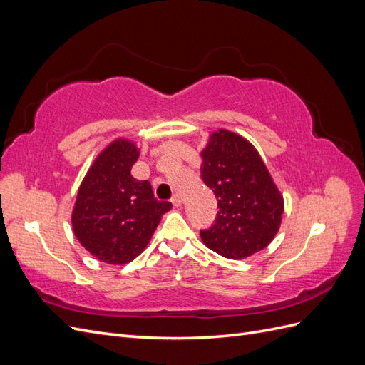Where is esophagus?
<instances>
[{"instance_id":"34e87169","label":"esophagus","mask_w":365,"mask_h":365,"mask_svg":"<svg viewBox=\"0 0 365 365\" xmlns=\"http://www.w3.org/2000/svg\"><path fill=\"white\" fill-rule=\"evenodd\" d=\"M170 202H172L175 207H180V205L182 204L181 196H180V195H173V196H172V200H170Z\"/></svg>"}]
</instances>
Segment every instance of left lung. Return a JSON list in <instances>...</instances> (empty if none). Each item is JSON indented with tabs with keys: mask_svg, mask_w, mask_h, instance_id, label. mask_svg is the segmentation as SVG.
Here are the masks:
<instances>
[{
	"mask_svg": "<svg viewBox=\"0 0 365 365\" xmlns=\"http://www.w3.org/2000/svg\"><path fill=\"white\" fill-rule=\"evenodd\" d=\"M201 178L217 200L215 224L201 231L204 244L227 259H245L271 244L284 210L259 152L235 132L219 129L201 152Z\"/></svg>",
	"mask_w": 365,
	"mask_h": 365,
	"instance_id": "1",
	"label": "left lung"
}]
</instances>
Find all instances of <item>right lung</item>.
Segmentation results:
<instances>
[{
    "mask_svg": "<svg viewBox=\"0 0 365 365\" xmlns=\"http://www.w3.org/2000/svg\"><path fill=\"white\" fill-rule=\"evenodd\" d=\"M138 155L132 141L114 140L98 153L77 192L71 215L74 236L88 252L109 264L134 260L172 208L153 196L149 181L130 175Z\"/></svg>",
    "mask_w": 365,
    "mask_h": 365,
    "instance_id": "right-lung-1",
    "label": "right lung"
}]
</instances>
